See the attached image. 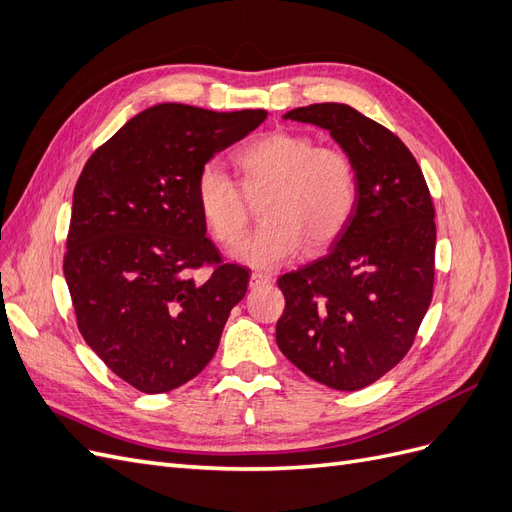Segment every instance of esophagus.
I'll return each instance as SVG.
<instances>
[{
	"label": "esophagus",
	"mask_w": 512,
	"mask_h": 512,
	"mask_svg": "<svg viewBox=\"0 0 512 512\" xmlns=\"http://www.w3.org/2000/svg\"><path fill=\"white\" fill-rule=\"evenodd\" d=\"M273 282V275L271 273H262V271H254L250 275V286L252 288H258V286H265V284H271Z\"/></svg>",
	"instance_id": "esophagus-1"
}]
</instances>
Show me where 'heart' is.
I'll use <instances>...</instances> for the list:
<instances>
[{
    "label": "heart",
    "mask_w": 512,
    "mask_h": 512,
    "mask_svg": "<svg viewBox=\"0 0 512 512\" xmlns=\"http://www.w3.org/2000/svg\"><path fill=\"white\" fill-rule=\"evenodd\" d=\"M245 192L269 188L262 222L237 247L235 256L252 267L273 269L331 245L352 220L359 177L344 149L316 145L301 132H267L235 153ZM194 198L213 237L235 245L250 222L245 196L224 170L209 162L196 177Z\"/></svg>",
    "instance_id": "b5f03b06"
}]
</instances>
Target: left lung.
Returning <instances> with one entry per match:
<instances>
[{
	"label": "left lung",
	"mask_w": 512,
	"mask_h": 512,
	"mask_svg": "<svg viewBox=\"0 0 512 512\" xmlns=\"http://www.w3.org/2000/svg\"><path fill=\"white\" fill-rule=\"evenodd\" d=\"M284 119L331 132L354 162L359 200L327 256L277 280L286 309L275 339L305 376L359 391L404 359L427 314L436 211L410 149L374 119L337 102Z\"/></svg>",
	"instance_id": "left-lung-1"
}]
</instances>
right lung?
I'll use <instances>...</instances> for the list:
<instances>
[{
	"mask_svg": "<svg viewBox=\"0 0 512 512\" xmlns=\"http://www.w3.org/2000/svg\"><path fill=\"white\" fill-rule=\"evenodd\" d=\"M267 111L158 104L98 147L76 181L64 275L87 346L134 389L156 395L198 376L247 292L250 269L222 262L194 198L215 153ZM211 266L207 281L193 271Z\"/></svg>",
	"mask_w": 512,
	"mask_h": 512,
	"instance_id": "1",
	"label": "right lung"
}]
</instances>
